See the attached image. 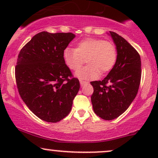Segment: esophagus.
<instances>
[{"label":"esophagus","instance_id":"obj_1","mask_svg":"<svg viewBox=\"0 0 158 158\" xmlns=\"http://www.w3.org/2000/svg\"><path fill=\"white\" fill-rule=\"evenodd\" d=\"M79 82H80L81 86H83V85L86 84L87 81H84V80H79Z\"/></svg>","mask_w":158,"mask_h":158}]
</instances>
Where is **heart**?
I'll return each mask as SVG.
<instances>
[{"mask_svg": "<svg viewBox=\"0 0 158 158\" xmlns=\"http://www.w3.org/2000/svg\"><path fill=\"white\" fill-rule=\"evenodd\" d=\"M65 64L73 71L79 70L85 59L88 65L77 73L82 79H95L100 73L105 74L111 70L117 62V50L110 41L97 38L81 40L75 49L67 48L63 52Z\"/></svg>", "mask_w": 158, "mask_h": 158, "instance_id": "obj_1", "label": "heart"}]
</instances>
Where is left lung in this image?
Masks as SVG:
<instances>
[{
	"label": "left lung",
	"instance_id": "obj_1",
	"mask_svg": "<svg viewBox=\"0 0 158 158\" xmlns=\"http://www.w3.org/2000/svg\"><path fill=\"white\" fill-rule=\"evenodd\" d=\"M110 34L117 47V62L103 80L90 82L94 110L106 120L117 118L129 107L138 92L142 73L138 52L122 36Z\"/></svg>",
	"mask_w": 158,
	"mask_h": 158
}]
</instances>
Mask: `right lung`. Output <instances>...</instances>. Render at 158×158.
<instances>
[{"label": "right lung", "mask_w": 158, "mask_h": 158, "mask_svg": "<svg viewBox=\"0 0 158 158\" xmlns=\"http://www.w3.org/2000/svg\"><path fill=\"white\" fill-rule=\"evenodd\" d=\"M74 37L71 32H39L18 56L15 75L20 96L32 113L46 122L57 123L67 117L80 88L63 58Z\"/></svg>", "instance_id": "1"}]
</instances>
